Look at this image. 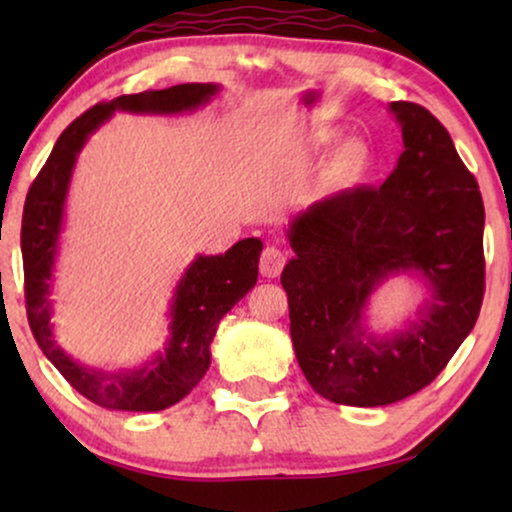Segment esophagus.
I'll return each instance as SVG.
<instances>
[{
	"mask_svg": "<svg viewBox=\"0 0 512 512\" xmlns=\"http://www.w3.org/2000/svg\"><path fill=\"white\" fill-rule=\"evenodd\" d=\"M286 263V256L282 249L277 247H265L261 254V275L263 277H279Z\"/></svg>",
	"mask_w": 512,
	"mask_h": 512,
	"instance_id": "esophagus-1",
	"label": "esophagus"
}]
</instances>
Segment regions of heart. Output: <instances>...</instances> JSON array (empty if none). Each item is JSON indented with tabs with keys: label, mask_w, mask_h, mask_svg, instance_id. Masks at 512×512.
I'll return each mask as SVG.
<instances>
[{
	"label": "heart",
	"mask_w": 512,
	"mask_h": 512,
	"mask_svg": "<svg viewBox=\"0 0 512 512\" xmlns=\"http://www.w3.org/2000/svg\"><path fill=\"white\" fill-rule=\"evenodd\" d=\"M333 139V135H319L317 144L324 146ZM373 163L370 149L361 139H347L338 144L328 156L324 165V181L331 186H352L366 177Z\"/></svg>",
	"instance_id": "1"
}]
</instances>
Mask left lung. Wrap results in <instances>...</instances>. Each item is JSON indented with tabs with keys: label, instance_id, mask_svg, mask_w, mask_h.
Wrapping results in <instances>:
<instances>
[{
	"label": "left lung",
	"instance_id": "obj_1",
	"mask_svg": "<svg viewBox=\"0 0 512 512\" xmlns=\"http://www.w3.org/2000/svg\"><path fill=\"white\" fill-rule=\"evenodd\" d=\"M403 153L380 188L314 202L289 226L291 340L319 396L375 408L436 380L478 321L485 296V205L450 132L429 109L391 102ZM417 271L432 298L389 339L365 333L362 310L384 278Z\"/></svg>",
	"mask_w": 512,
	"mask_h": 512
}]
</instances>
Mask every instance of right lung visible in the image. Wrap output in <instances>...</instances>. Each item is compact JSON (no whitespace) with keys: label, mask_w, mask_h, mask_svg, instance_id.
<instances>
[{"label":"right lung","mask_w":512,"mask_h":512,"mask_svg":"<svg viewBox=\"0 0 512 512\" xmlns=\"http://www.w3.org/2000/svg\"><path fill=\"white\" fill-rule=\"evenodd\" d=\"M216 83H181L100 102L65 128L25 198L20 249L25 270V307L34 340L46 359L88 401L109 410L158 412L179 403L207 373L216 328L223 314L254 289L263 242L247 237L221 256H198L184 272L170 305V340L165 352L135 370H100L76 363L53 338V263L65 214L67 188L86 139L114 114H181L207 104Z\"/></svg>","instance_id":"1"}]
</instances>
